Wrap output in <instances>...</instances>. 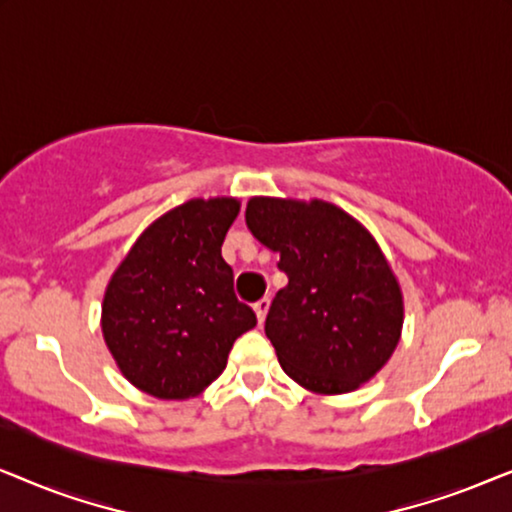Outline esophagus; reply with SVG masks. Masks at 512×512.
Listing matches in <instances>:
<instances>
[{
  "label": "esophagus",
  "instance_id": "obj_1",
  "mask_svg": "<svg viewBox=\"0 0 512 512\" xmlns=\"http://www.w3.org/2000/svg\"><path fill=\"white\" fill-rule=\"evenodd\" d=\"M268 307H270V298H261L258 303H254V312L258 317V324H263L265 314H268Z\"/></svg>",
  "mask_w": 512,
  "mask_h": 512
}]
</instances>
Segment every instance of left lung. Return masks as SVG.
Returning a JSON list of instances; mask_svg holds the SVG:
<instances>
[{
  "label": "left lung",
  "mask_w": 512,
  "mask_h": 512,
  "mask_svg": "<svg viewBox=\"0 0 512 512\" xmlns=\"http://www.w3.org/2000/svg\"><path fill=\"white\" fill-rule=\"evenodd\" d=\"M244 216L289 277L265 319L279 366L314 394L359 389L403 328L401 286L375 237L324 200L251 198Z\"/></svg>",
  "instance_id": "8db88e82"
}]
</instances>
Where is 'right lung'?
<instances>
[{
  "instance_id": "add662e5",
  "label": "right lung",
  "mask_w": 512,
  "mask_h": 512,
  "mask_svg": "<svg viewBox=\"0 0 512 512\" xmlns=\"http://www.w3.org/2000/svg\"><path fill=\"white\" fill-rule=\"evenodd\" d=\"M235 198H193L137 237L104 291L102 333L125 380L156 398H191L223 373L256 326L237 300L221 244Z\"/></svg>"
}]
</instances>
